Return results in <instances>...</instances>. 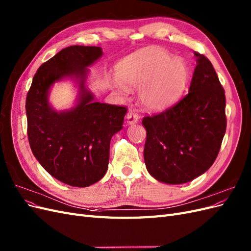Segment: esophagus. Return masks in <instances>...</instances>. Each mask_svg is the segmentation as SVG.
<instances>
[{"label": "esophagus", "instance_id": "esophagus-1", "mask_svg": "<svg viewBox=\"0 0 251 251\" xmlns=\"http://www.w3.org/2000/svg\"><path fill=\"white\" fill-rule=\"evenodd\" d=\"M139 120V115L135 111H128L126 114V121L128 125L136 124Z\"/></svg>", "mask_w": 251, "mask_h": 251}]
</instances>
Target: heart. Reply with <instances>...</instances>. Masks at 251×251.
I'll list each match as a JSON object with an SVG mask.
<instances>
[{
    "label": "heart",
    "instance_id": "heart-1",
    "mask_svg": "<svg viewBox=\"0 0 251 251\" xmlns=\"http://www.w3.org/2000/svg\"><path fill=\"white\" fill-rule=\"evenodd\" d=\"M118 73L128 87L141 88L140 100L151 110H160L176 101L188 80L183 60L159 48L143 49L127 56L120 63ZM115 87L121 93L128 91L121 81Z\"/></svg>",
    "mask_w": 251,
    "mask_h": 251
}]
</instances>
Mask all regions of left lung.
Segmentation results:
<instances>
[{"label":"left lung","instance_id":"left-lung-1","mask_svg":"<svg viewBox=\"0 0 251 251\" xmlns=\"http://www.w3.org/2000/svg\"><path fill=\"white\" fill-rule=\"evenodd\" d=\"M195 55L188 93L173 107L142 119L147 170L168 184L186 183L206 172L226 131L225 91L209 59L198 52Z\"/></svg>","mask_w":251,"mask_h":251}]
</instances>
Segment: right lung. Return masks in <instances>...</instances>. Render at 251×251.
Segmentation results:
<instances>
[{
	"instance_id": "1",
	"label": "right lung",
	"mask_w": 251,
	"mask_h": 251,
	"mask_svg": "<svg viewBox=\"0 0 251 251\" xmlns=\"http://www.w3.org/2000/svg\"><path fill=\"white\" fill-rule=\"evenodd\" d=\"M100 47L70 46L37 69L27 98V134L34 157L52 177L76 187L90 186L107 173L112 136L123 128L126 108L94 101L85 87L87 67ZM64 77L79 82L76 107L56 112L48 102L50 86Z\"/></svg>"
}]
</instances>
